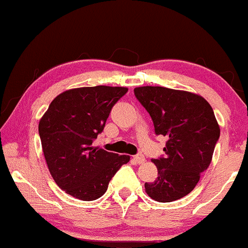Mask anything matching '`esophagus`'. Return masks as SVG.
<instances>
[{"instance_id":"1","label":"esophagus","mask_w":248,"mask_h":248,"mask_svg":"<svg viewBox=\"0 0 248 248\" xmlns=\"http://www.w3.org/2000/svg\"><path fill=\"white\" fill-rule=\"evenodd\" d=\"M133 160H134L135 164H142L145 161V157L142 155H137L133 157Z\"/></svg>"}]
</instances>
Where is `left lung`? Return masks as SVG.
<instances>
[{
  "instance_id": "8db88e82",
  "label": "left lung",
  "mask_w": 248,
  "mask_h": 248,
  "mask_svg": "<svg viewBox=\"0 0 248 248\" xmlns=\"http://www.w3.org/2000/svg\"><path fill=\"white\" fill-rule=\"evenodd\" d=\"M135 97L152 117L155 132L168 139L165 157L153 159L158 177L145 191L158 202L186 196L212 163L220 127L212 106L197 93L164 87H139Z\"/></svg>"
}]
</instances>
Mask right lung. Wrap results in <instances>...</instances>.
<instances>
[{
	"label": "right lung",
	"instance_id": "1",
	"mask_svg": "<svg viewBox=\"0 0 248 248\" xmlns=\"http://www.w3.org/2000/svg\"><path fill=\"white\" fill-rule=\"evenodd\" d=\"M124 87H84L59 93L39 121L43 152L57 186L82 201L100 199L117 170L129 161L93 147Z\"/></svg>",
	"mask_w": 248,
	"mask_h": 248
}]
</instances>
